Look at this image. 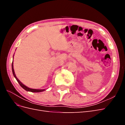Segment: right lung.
Masks as SVG:
<instances>
[{"label": "right lung", "instance_id": "add662e5", "mask_svg": "<svg viewBox=\"0 0 125 125\" xmlns=\"http://www.w3.org/2000/svg\"><path fill=\"white\" fill-rule=\"evenodd\" d=\"M13 62L12 63V73L13 74V76L16 79L17 81H18V82L19 83V84L20 85V86L22 87V88L24 89L25 90H26V91H29V92H43L44 91L46 90V89H31V88H28V86H26V85H25L24 84H23L19 80V79L17 78V77H16V74H15L14 73V71L13 69Z\"/></svg>", "mask_w": 125, "mask_h": 125}]
</instances>
